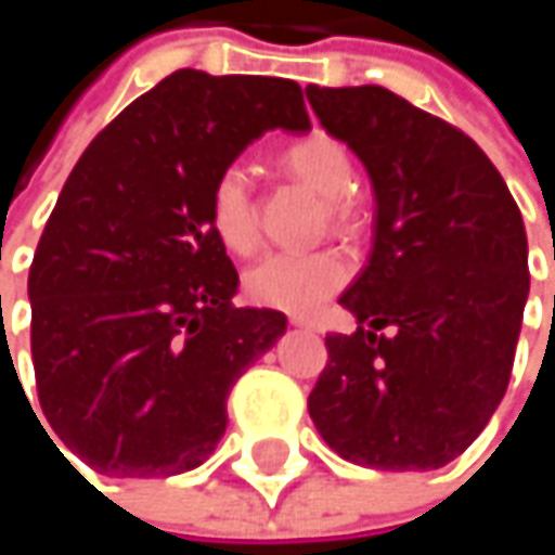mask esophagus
Segmentation results:
<instances>
[{
    "mask_svg": "<svg viewBox=\"0 0 555 555\" xmlns=\"http://www.w3.org/2000/svg\"><path fill=\"white\" fill-rule=\"evenodd\" d=\"M292 324H295V327H308V331H314V327H318V321H314V318H301V314H295V318H292Z\"/></svg>",
    "mask_w": 555,
    "mask_h": 555,
    "instance_id": "1",
    "label": "esophagus"
}]
</instances>
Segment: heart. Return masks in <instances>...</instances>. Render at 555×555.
Listing matches in <instances>:
<instances>
[{
  "label": "heart",
  "instance_id": "1",
  "mask_svg": "<svg viewBox=\"0 0 555 555\" xmlns=\"http://www.w3.org/2000/svg\"><path fill=\"white\" fill-rule=\"evenodd\" d=\"M285 167L327 198V218L337 228L353 221V208L347 198L353 192V160L337 138L314 131L295 141L285 151ZM208 224L231 254H250L257 247L260 224L250 176L244 167L231 164L215 176L208 195ZM347 260L331 247L308 254L273 250L244 270V292L250 301L263 308L308 314L318 305H324L347 282Z\"/></svg>",
  "mask_w": 555,
  "mask_h": 555
}]
</instances>
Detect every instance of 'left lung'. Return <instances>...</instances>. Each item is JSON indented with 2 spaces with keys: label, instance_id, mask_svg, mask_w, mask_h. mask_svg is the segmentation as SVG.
I'll return each instance as SVG.
<instances>
[{
  "label": "left lung",
  "instance_id": "8db88e82",
  "mask_svg": "<svg viewBox=\"0 0 555 555\" xmlns=\"http://www.w3.org/2000/svg\"><path fill=\"white\" fill-rule=\"evenodd\" d=\"M305 92L376 192L370 263L340 295L360 327L324 337L308 414L347 463L440 469L507 391L530 292L520 208L469 134L408 99L383 86Z\"/></svg>",
  "mask_w": 555,
  "mask_h": 555
}]
</instances>
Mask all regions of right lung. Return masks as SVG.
<instances>
[{
    "instance_id": "obj_1",
    "label": "right lung",
    "mask_w": 555,
    "mask_h": 555,
    "mask_svg": "<svg viewBox=\"0 0 555 555\" xmlns=\"http://www.w3.org/2000/svg\"><path fill=\"white\" fill-rule=\"evenodd\" d=\"M270 128H311L295 79L176 69L63 182L28 273L31 360L48 424L95 473L202 466L234 383L285 334L282 311L231 301L208 224L215 176Z\"/></svg>"
}]
</instances>
